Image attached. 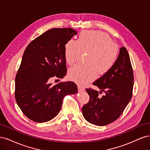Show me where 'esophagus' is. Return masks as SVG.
I'll return each instance as SVG.
<instances>
[{
  "label": "esophagus",
  "instance_id": "obj_1",
  "mask_svg": "<svg viewBox=\"0 0 150 150\" xmlns=\"http://www.w3.org/2000/svg\"><path fill=\"white\" fill-rule=\"evenodd\" d=\"M78 90L79 92H82V91H85V88L82 87L81 86H78Z\"/></svg>",
  "mask_w": 150,
  "mask_h": 150
}]
</instances>
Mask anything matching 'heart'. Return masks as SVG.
<instances>
[{"label": "heart", "mask_w": 150, "mask_h": 150, "mask_svg": "<svg viewBox=\"0 0 150 150\" xmlns=\"http://www.w3.org/2000/svg\"><path fill=\"white\" fill-rule=\"evenodd\" d=\"M81 53L87 54L86 65H76L69 70V77L77 83L84 85L93 80L96 71L103 75L112 68L117 60L118 47L106 33L96 30L81 32L77 40H70L65 45L66 62L72 65Z\"/></svg>", "instance_id": "b5f03b06"}]
</instances>
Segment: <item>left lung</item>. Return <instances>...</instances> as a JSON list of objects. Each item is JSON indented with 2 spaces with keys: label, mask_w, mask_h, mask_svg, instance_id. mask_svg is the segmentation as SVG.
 <instances>
[{
  "label": "left lung",
  "mask_w": 150,
  "mask_h": 150,
  "mask_svg": "<svg viewBox=\"0 0 150 150\" xmlns=\"http://www.w3.org/2000/svg\"><path fill=\"white\" fill-rule=\"evenodd\" d=\"M133 80L129 56L122 47L112 68L93 83L105 95L100 98L98 91L86 89L90 100L82 107L85 120L95 125L105 126L118 119L132 98Z\"/></svg>",
  "instance_id": "left-lung-1"
}]
</instances>
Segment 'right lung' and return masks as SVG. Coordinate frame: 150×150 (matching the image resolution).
Listing matches in <instances>:
<instances>
[{
	"instance_id": "right-lung-1",
	"label": "right lung",
	"mask_w": 150,
	"mask_h": 150,
	"mask_svg": "<svg viewBox=\"0 0 150 150\" xmlns=\"http://www.w3.org/2000/svg\"><path fill=\"white\" fill-rule=\"evenodd\" d=\"M77 32L71 28H52L31 42L23 53L16 76L15 97L27 117L37 123L50 121L59 114L67 95L78 92L73 81L48 83L66 75L65 45Z\"/></svg>"
}]
</instances>
